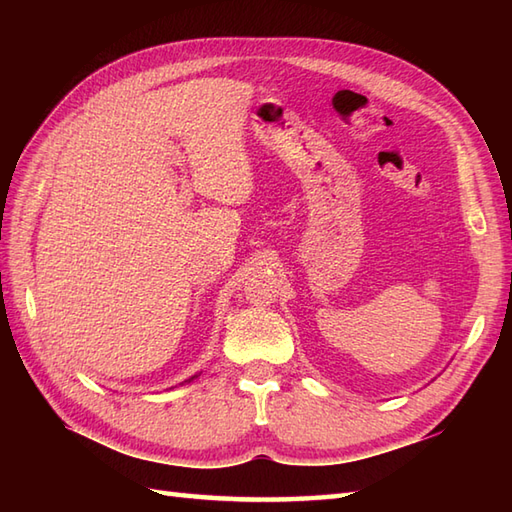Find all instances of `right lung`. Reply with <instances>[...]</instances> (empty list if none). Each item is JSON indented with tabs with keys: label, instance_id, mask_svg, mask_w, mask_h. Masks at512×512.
<instances>
[{
	"label": "right lung",
	"instance_id": "obj_1",
	"mask_svg": "<svg viewBox=\"0 0 512 512\" xmlns=\"http://www.w3.org/2000/svg\"><path fill=\"white\" fill-rule=\"evenodd\" d=\"M195 378H198V374L191 376V378H187V380H184V383H180V385H187V383H191V380H195Z\"/></svg>",
	"mask_w": 512,
	"mask_h": 512
}]
</instances>
